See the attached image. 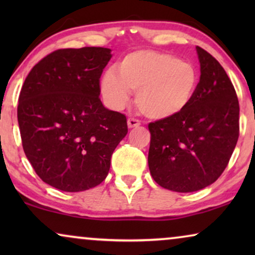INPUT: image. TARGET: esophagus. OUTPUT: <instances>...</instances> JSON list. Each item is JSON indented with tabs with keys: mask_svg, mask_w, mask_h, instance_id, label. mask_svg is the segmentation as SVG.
<instances>
[{
	"mask_svg": "<svg viewBox=\"0 0 255 255\" xmlns=\"http://www.w3.org/2000/svg\"><path fill=\"white\" fill-rule=\"evenodd\" d=\"M139 125H140V122L138 120H135V118H128V127L132 128H138Z\"/></svg>",
	"mask_w": 255,
	"mask_h": 255,
	"instance_id": "esophagus-1",
	"label": "esophagus"
}]
</instances>
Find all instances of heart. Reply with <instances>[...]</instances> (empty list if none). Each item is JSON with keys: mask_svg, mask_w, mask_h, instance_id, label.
<instances>
[{"mask_svg": "<svg viewBox=\"0 0 255 255\" xmlns=\"http://www.w3.org/2000/svg\"><path fill=\"white\" fill-rule=\"evenodd\" d=\"M198 74L193 64L153 50L131 52L101 79L106 102L121 110L135 94L140 113L151 120H168L182 113L196 92Z\"/></svg>", "mask_w": 255, "mask_h": 255, "instance_id": "heart-1", "label": "heart"}]
</instances>
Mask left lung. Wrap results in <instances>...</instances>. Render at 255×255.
Listing matches in <instances>:
<instances>
[{
	"label": "left lung",
	"mask_w": 255,
	"mask_h": 255,
	"mask_svg": "<svg viewBox=\"0 0 255 255\" xmlns=\"http://www.w3.org/2000/svg\"><path fill=\"white\" fill-rule=\"evenodd\" d=\"M201 78L182 113L148 124V167L159 186L191 193L214 183L239 137V102L222 65L197 46Z\"/></svg>",
	"instance_id": "1"
}]
</instances>
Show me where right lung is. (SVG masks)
Instances as JSON below:
<instances>
[{
  "label": "right lung",
  "instance_id": "obj_1",
  "mask_svg": "<svg viewBox=\"0 0 255 255\" xmlns=\"http://www.w3.org/2000/svg\"><path fill=\"white\" fill-rule=\"evenodd\" d=\"M110 52H52L33 66L20 89L17 118L24 153L37 175L59 190L99 186L128 133L125 115L104 108L100 99V78Z\"/></svg>",
  "mask_w": 255,
  "mask_h": 255
}]
</instances>
